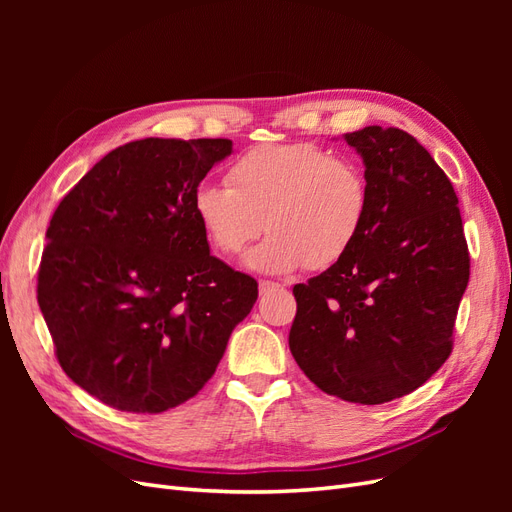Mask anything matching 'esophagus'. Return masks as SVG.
Masks as SVG:
<instances>
[{
    "mask_svg": "<svg viewBox=\"0 0 512 512\" xmlns=\"http://www.w3.org/2000/svg\"><path fill=\"white\" fill-rule=\"evenodd\" d=\"M275 288H280V284L269 282V280H260V284H258L260 294H269V292H271V290H275Z\"/></svg>",
    "mask_w": 512,
    "mask_h": 512,
    "instance_id": "obj_1",
    "label": "esophagus"
}]
</instances>
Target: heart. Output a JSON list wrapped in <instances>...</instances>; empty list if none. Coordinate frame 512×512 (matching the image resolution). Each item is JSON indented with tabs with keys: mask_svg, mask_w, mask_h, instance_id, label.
I'll return each instance as SVG.
<instances>
[{
	"mask_svg": "<svg viewBox=\"0 0 512 512\" xmlns=\"http://www.w3.org/2000/svg\"><path fill=\"white\" fill-rule=\"evenodd\" d=\"M226 181L198 185L194 218L222 256L243 252L265 222L269 237L245 256L260 273L327 269L352 250L367 220L363 170L314 143L254 147L230 164Z\"/></svg>",
	"mask_w": 512,
	"mask_h": 512,
	"instance_id": "b5f03b06",
	"label": "heart"
}]
</instances>
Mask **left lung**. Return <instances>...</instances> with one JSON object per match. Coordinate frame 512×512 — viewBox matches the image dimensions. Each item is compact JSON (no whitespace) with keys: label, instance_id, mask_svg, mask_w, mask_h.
I'll list each match as a JSON object with an SVG mask.
<instances>
[{"label":"left lung","instance_id":"left-lung-1","mask_svg":"<svg viewBox=\"0 0 512 512\" xmlns=\"http://www.w3.org/2000/svg\"><path fill=\"white\" fill-rule=\"evenodd\" d=\"M365 164L369 211L352 250L292 288L290 352L320 391L376 406L425 384L453 350L470 280L459 198L414 136H344Z\"/></svg>","mask_w":512,"mask_h":512}]
</instances>
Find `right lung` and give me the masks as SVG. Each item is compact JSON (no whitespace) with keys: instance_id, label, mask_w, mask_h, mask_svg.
<instances>
[{"instance_id":"1","label":"right lung","mask_w":512,"mask_h":512,"mask_svg":"<svg viewBox=\"0 0 512 512\" xmlns=\"http://www.w3.org/2000/svg\"><path fill=\"white\" fill-rule=\"evenodd\" d=\"M228 138H143L113 149L46 228L38 305L61 369L121 412L158 414L215 374L258 299L254 277L209 254L192 194Z\"/></svg>"}]
</instances>
